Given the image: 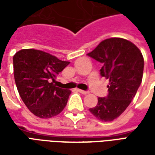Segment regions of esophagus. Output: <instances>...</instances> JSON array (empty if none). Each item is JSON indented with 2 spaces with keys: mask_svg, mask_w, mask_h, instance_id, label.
Listing matches in <instances>:
<instances>
[{
  "mask_svg": "<svg viewBox=\"0 0 155 155\" xmlns=\"http://www.w3.org/2000/svg\"><path fill=\"white\" fill-rule=\"evenodd\" d=\"M80 93H81V94H89V91H82V90H80V89H78L77 90Z\"/></svg>",
  "mask_w": 155,
  "mask_h": 155,
  "instance_id": "esophagus-1",
  "label": "esophagus"
}]
</instances>
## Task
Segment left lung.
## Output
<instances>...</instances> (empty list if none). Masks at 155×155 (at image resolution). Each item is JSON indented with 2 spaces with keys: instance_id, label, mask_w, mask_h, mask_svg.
<instances>
[{
  "instance_id": "obj_1",
  "label": "left lung",
  "mask_w": 155,
  "mask_h": 155,
  "mask_svg": "<svg viewBox=\"0 0 155 155\" xmlns=\"http://www.w3.org/2000/svg\"><path fill=\"white\" fill-rule=\"evenodd\" d=\"M101 62V76L109 80L107 97L98 98L90 111L101 121H112L126 110L140 87L143 71V57L132 42L123 38L106 39L90 53Z\"/></svg>"
}]
</instances>
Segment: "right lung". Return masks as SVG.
<instances>
[{
  "label": "right lung",
  "mask_w": 155,
  "mask_h": 155,
  "mask_svg": "<svg viewBox=\"0 0 155 155\" xmlns=\"http://www.w3.org/2000/svg\"><path fill=\"white\" fill-rule=\"evenodd\" d=\"M69 64V61L34 49H23L13 56L19 94L35 116L49 119L64 110L71 91L57 87L54 82L59 73Z\"/></svg>",
  "instance_id": "add662e5"
}]
</instances>
